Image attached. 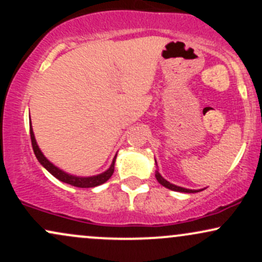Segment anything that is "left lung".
I'll use <instances>...</instances> for the list:
<instances>
[{
	"label": "left lung",
	"mask_w": 262,
	"mask_h": 262,
	"mask_svg": "<svg viewBox=\"0 0 262 262\" xmlns=\"http://www.w3.org/2000/svg\"><path fill=\"white\" fill-rule=\"evenodd\" d=\"M155 177H156V180H158L160 185H162V186H164V187H166V188H169V189H172V191L186 192V193H194V192H200V191H197V189H187V188L179 187V186L172 185V183H170L169 181H166V180H165L164 177H162L160 173H159V171H156V172H155Z\"/></svg>",
	"instance_id": "left-lung-1"
}]
</instances>
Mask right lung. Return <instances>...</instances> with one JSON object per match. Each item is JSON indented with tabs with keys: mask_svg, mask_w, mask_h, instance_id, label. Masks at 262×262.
<instances>
[{
	"mask_svg": "<svg viewBox=\"0 0 262 262\" xmlns=\"http://www.w3.org/2000/svg\"><path fill=\"white\" fill-rule=\"evenodd\" d=\"M29 132H31V140H32L33 151H34L35 156H37L38 161L40 162V164L43 165L45 169L49 171V172L52 173L54 177H56V179L60 180L61 182H65V183H68V185L75 186V187L90 188V187H96V186L102 185V183L106 182L107 180L113 175V172H114V161H116V156H114V159H113L112 164H111L110 169H108L107 171H104L103 173H100V175L91 176V177H77V176L69 175V173L64 172V171L58 169L56 166H54L52 162H50L47 158H45V156L43 155V152L40 151V149H39V146L37 145V141H35L34 133H33L32 127L29 128Z\"/></svg>",
	"mask_w": 262,
	"mask_h": 262,
	"instance_id": "obj_1",
	"label": "right lung"
}]
</instances>
